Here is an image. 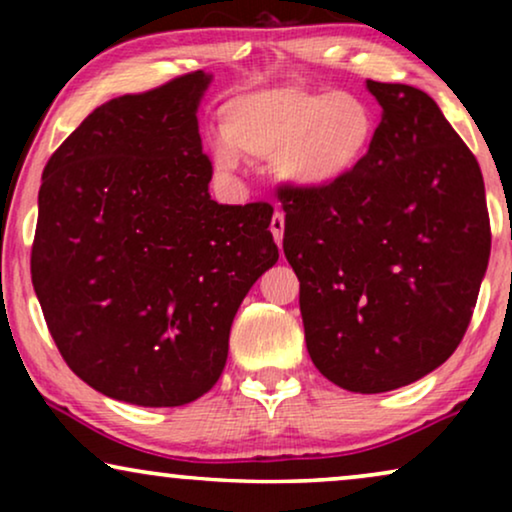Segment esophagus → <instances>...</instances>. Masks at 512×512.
I'll return each mask as SVG.
<instances>
[{"label": "esophagus", "mask_w": 512, "mask_h": 512, "mask_svg": "<svg viewBox=\"0 0 512 512\" xmlns=\"http://www.w3.org/2000/svg\"><path fill=\"white\" fill-rule=\"evenodd\" d=\"M270 233H272V237H275L277 247H282V240H284V214H282V212L272 214Z\"/></svg>", "instance_id": "esophagus-1"}]
</instances>
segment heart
<instances>
[{"instance_id":"b5f03b06","label":"heart","mask_w":512,"mask_h":512,"mask_svg":"<svg viewBox=\"0 0 512 512\" xmlns=\"http://www.w3.org/2000/svg\"><path fill=\"white\" fill-rule=\"evenodd\" d=\"M223 135L212 142L221 170L242 156L275 160L279 179L300 191H324L363 167L380 135V116L347 90H314L284 81L240 93L221 107Z\"/></svg>"}]
</instances>
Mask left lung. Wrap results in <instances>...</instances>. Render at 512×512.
<instances>
[{"instance_id":"obj_1","label":"left lung","mask_w":512,"mask_h":512,"mask_svg":"<svg viewBox=\"0 0 512 512\" xmlns=\"http://www.w3.org/2000/svg\"><path fill=\"white\" fill-rule=\"evenodd\" d=\"M375 149L324 191L279 186L284 254L300 282L307 352L356 394L417 382L471 324L492 233L471 149L424 90L366 81Z\"/></svg>"}]
</instances>
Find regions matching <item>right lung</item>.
<instances>
[{
	"mask_svg": "<svg viewBox=\"0 0 512 512\" xmlns=\"http://www.w3.org/2000/svg\"><path fill=\"white\" fill-rule=\"evenodd\" d=\"M212 74L104 102L44 167L32 284L62 359L100 394H207L237 307L277 263L268 202L219 205L198 107Z\"/></svg>",
	"mask_w": 512,
	"mask_h": 512,
	"instance_id": "right-lung-1",
	"label": "right lung"
}]
</instances>
